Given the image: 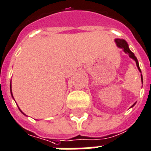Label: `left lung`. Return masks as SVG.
I'll list each match as a JSON object with an SVG mask.
<instances>
[{"instance_id":"1","label":"left lung","mask_w":151,"mask_h":151,"mask_svg":"<svg viewBox=\"0 0 151 151\" xmlns=\"http://www.w3.org/2000/svg\"><path fill=\"white\" fill-rule=\"evenodd\" d=\"M115 42H116V44H117V46L118 47V48H122V49H123V51H124L125 53L129 54V55L130 58H132V59H134V60L136 61V66H137V67H138L139 70L141 72L140 68H139V66L138 60H137V59H136V57L135 56V55H134L133 52H132L131 50L129 49V45H128V44H127L126 41H124V40H123V39H115ZM141 80H142V83H143V76H142V74H141ZM135 104H136V103H134L133 105L132 106H132H133Z\"/></svg>"}]
</instances>
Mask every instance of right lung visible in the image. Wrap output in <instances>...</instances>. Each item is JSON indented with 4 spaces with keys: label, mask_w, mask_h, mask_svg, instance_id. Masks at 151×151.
Wrapping results in <instances>:
<instances>
[{
    "label": "right lung",
    "mask_w": 151,
    "mask_h": 151,
    "mask_svg": "<svg viewBox=\"0 0 151 151\" xmlns=\"http://www.w3.org/2000/svg\"><path fill=\"white\" fill-rule=\"evenodd\" d=\"M10 88H11V95H12V98H13L12 92V85H11V84H10ZM19 110H20V111H21V112H22V110H20V109H19ZM22 114H24V115H26V114H24V113H22Z\"/></svg>",
    "instance_id": "add662e5"
}]
</instances>
